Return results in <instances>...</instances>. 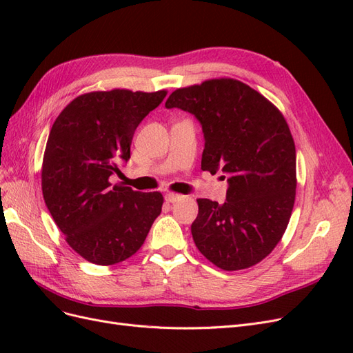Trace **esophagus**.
Returning a JSON list of instances; mask_svg holds the SVG:
<instances>
[{
  "label": "esophagus",
  "instance_id": "1",
  "mask_svg": "<svg viewBox=\"0 0 353 353\" xmlns=\"http://www.w3.org/2000/svg\"><path fill=\"white\" fill-rule=\"evenodd\" d=\"M181 197V194H176V193H166L165 194V200L168 201V203H175V201H178Z\"/></svg>",
  "mask_w": 353,
  "mask_h": 353
}]
</instances>
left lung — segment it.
<instances>
[{
    "label": "left lung",
    "mask_w": 353,
    "mask_h": 353,
    "mask_svg": "<svg viewBox=\"0 0 353 353\" xmlns=\"http://www.w3.org/2000/svg\"><path fill=\"white\" fill-rule=\"evenodd\" d=\"M165 105L197 117L205 134L201 169L230 176L227 201L197 199V249L223 271L259 263L281 240L296 199V147L283 113L231 78L178 88Z\"/></svg>",
    "instance_id": "1"
}]
</instances>
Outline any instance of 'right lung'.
Listing matches in <instances>:
<instances>
[{"instance_id":"right-lung-1","label":"right lung","mask_w":353,"mask_h":353,"mask_svg":"<svg viewBox=\"0 0 353 353\" xmlns=\"http://www.w3.org/2000/svg\"><path fill=\"white\" fill-rule=\"evenodd\" d=\"M168 91L114 88L72 100L51 126L42 159L46 205L70 248L95 265L119 263L144 244L163 196L112 184L131 157L137 126Z\"/></svg>"}]
</instances>
